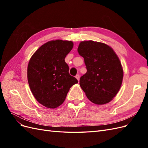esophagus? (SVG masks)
<instances>
[{
  "instance_id": "obj_1",
  "label": "esophagus",
  "mask_w": 148,
  "mask_h": 148,
  "mask_svg": "<svg viewBox=\"0 0 148 148\" xmlns=\"http://www.w3.org/2000/svg\"><path fill=\"white\" fill-rule=\"evenodd\" d=\"M75 77H76V78H77L78 81H79V74H77V75L75 76Z\"/></svg>"
}]
</instances>
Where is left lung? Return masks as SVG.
Returning <instances> with one entry per match:
<instances>
[{"mask_svg":"<svg viewBox=\"0 0 148 148\" xmlns=\"http://www.w3.org/2000/svg\"><path fill=\"white\" fill-rule=\"evenodd\" d=\"M78 52L87 70L80 77L79 85L88 99L96 104L109 102L122 83L123 71L119 57L107 44L93 41L80 42Z\"/></svg>","mask_w":148,"mask_h":148,"instance_id":"left-lung-1","label":"left lung"}]
</instances>
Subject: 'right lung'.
<instances>
[{"label": "right lung", "instance_id": "obj_1", "mask_svg": "<svg viewBox=\"0 0 148 148\" xmlns=\"http://www.w3.org/2000/svg\"><path fill=\"white\" fill-rule=\"evenodd\" d=\"M73 46L71 41H49L35 52L29 62L30 89L36 99L47 108L60 106L70 88L78 83L77 78L69 74V67L65 61Z\"/></svg>", "mask_w": 148, "mask_h": 148}]
</instances>
